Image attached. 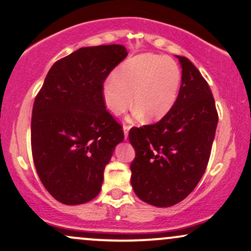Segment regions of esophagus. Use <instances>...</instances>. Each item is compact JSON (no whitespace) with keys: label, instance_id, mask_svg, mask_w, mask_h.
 Returning a JSON list of instances; mask_svg holds the SVG:
<instances>
[{"label":"esophagus","instance_id":"34e87169","mask_svg":"<svg viewBox=\"0 0 251 251\" xmlns=\"http://www.w3.org/2000/svg\"><path fill=\"white\" fill-rule=\"evenodd\" d=\"M123 129H124V136H125V139H126V140H127L129 126H128V125H124V126H123Z\"/></svg>","mask_w":251,"mask_h":251}]
</instances>
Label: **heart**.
Wrapping results in <instances>:
<instances>
[{
	"label": "heart",
	"mask_w": 251,
	"mask_h": 251,
	"mask_svg": "<svg viewBox=\"0 0 251 251\" xmlns=\"http://www.w3.org/2000/svg\"><path fill=\"white\" fill-rule=\"evenodd\" d=\"M182 74L173 59L163 55H135L123 62L103 85V100L112 115H122L134 103L136 117L148 122L167 116L178 97Z\"/></svg>",
	"instance_id": "1"
}]
</instances>
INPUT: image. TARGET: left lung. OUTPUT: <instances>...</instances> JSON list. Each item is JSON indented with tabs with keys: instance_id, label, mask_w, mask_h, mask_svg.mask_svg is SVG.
I'll return each instance as SVG.
<instances>
[{
	"instance_id": "1",
	"label": "left lung",
	"mask_w": 251,
	"mask_h": 251,
	"mask_svg": "<svg viewBox=\"0 0 251 251\" xmlns=\"http://www.w3.org/2000/svg\"><path fill=\"white\" fill-rule=\"evenodd\" d=\"M182 84L175 105L153 125L133 127L131 184L142 201L169 207L193 191L210 160L218 112L207 82L185 56L176 55Z\"/></svg>"
}]
</instances>
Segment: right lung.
<instances>
[{
	"instance_id": "1",
	"label": "right lung",
	"mask_w": 251,
	"mask_h": 251,
	"mask_svg": "<svg viewBox=\"0 0 251 251\" xmlns=\"http://www.w3.org/2000/svg\"><path fill=\"white\" fill-rule=\"evenodd\" d=\"M127 56L123 45L82 47L50 69L34 100L31 148L45 189L66 205L90 201L124 140L103 100V83Z\"/></svg>"
}]
</instances>
